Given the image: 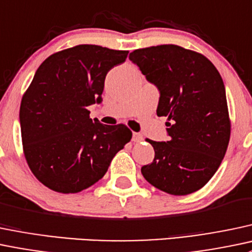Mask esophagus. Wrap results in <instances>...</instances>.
Segmentation results:
<instances>
[{
  "mask_svg": "<svg viewBox=\"0 0 252 252\" xmlns=\"http://www.w3.org/2000/svg\"><path fill=\"white\" fill-rule=\"evenodd\" d=\"M142 140H144V136H142V135L140 133H134L133 134V141L134 142H140V141H142Z\"/></svg>",
  "mask_w": 252,
  "mask_h": 252,
  "instance_id": "esophagus-1",
  "label": "esophagus"
}]
</instances>
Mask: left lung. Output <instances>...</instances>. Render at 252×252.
I'll return each mask as SVG.
<instances>
[{
  "label": "left lung",
  "instance_id": "1",
  "mask_svg": "<svg viewBox=\"0 0 252 252\" xmlns=\"http://www.w3.org/2000/svg\"><path fill=\"white\" fill-rule=\"evenodd\" d=\"M129 59L160 92L157 116L169 141L148 140L155 159L141 173L156 189L187 195L205 186L226 155L231 119L221 75L206 57L176 44L134 50Z\"/></svg>",
  "mask_w": 252,
  "mask_h": 252
}]
</instances>
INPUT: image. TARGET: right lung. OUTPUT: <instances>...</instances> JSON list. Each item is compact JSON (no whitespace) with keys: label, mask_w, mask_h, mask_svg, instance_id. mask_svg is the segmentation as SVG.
<instances>
[{"label":"right lung","mask_w":252,"mask_h":252,"mask_svg":"<svg viewBox=\"0 0 252 252\" xmlns=\"http://www.w3.org/2000/svg\"><path fill=\"white\" fill-rule=\"evenodd\" d=\"M128 53L79 44L54 53L37 68L21 99V142L29 168L49 189L68 194L93 186L131 140L126 124L93 121L88 110L101 101L106 75Z\"/></svg>","instance_id":"right-lung-1"}]
</instances>
